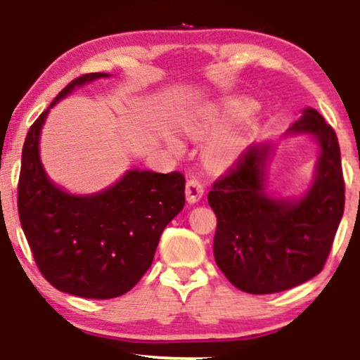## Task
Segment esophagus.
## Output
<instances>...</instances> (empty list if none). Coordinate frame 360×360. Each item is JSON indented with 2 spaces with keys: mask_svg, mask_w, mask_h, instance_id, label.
<instances>
[{
  "mask_svg": "<svg viewBox=\"0 0 360 360\" xmlns=\"http://www.w3.org/2000/svg\"><path fill=\"white\" fill-rule=\"evenodd\" d=\"M185 193H186V200H188V203H196V201L203 196L205 185L201 184V180L198 179V176L191 175L190 179L186 180Z\"/></svg>",
  "mask_w": 360,
  "mask_h": 360,
  "instance_id": "34e87169",
  "label": "esophagus"
}]
</instances>
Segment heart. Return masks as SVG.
<instances>
[{
  "label": "heart",
  "instance_id": "b5f03b06",
  "mask_svg": "<svg viewBox=\"0 0 360 360\" xmlns=\"http://www.w3.org/2000/svg\"><path fill=\"white\" fill-rule=\"evenodd\" d=\"M254 111V103L249 100H226L219 105H213L201 110L198 115L185 122V131L193 139H206L226 127L238 124L244 117H248ZM174 147L180 149V144L174 141ZM240 144L239 139L231 132H221L210 139L205 147V159L211 167L221 169L233 164L239 155Z\"/></svg>",
  "mask_w": 360,
  "mask_h": 360
}]
</instances>
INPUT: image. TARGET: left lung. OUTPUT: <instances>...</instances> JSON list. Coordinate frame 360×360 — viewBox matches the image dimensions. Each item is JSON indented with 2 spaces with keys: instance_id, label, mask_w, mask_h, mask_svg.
<instances>
[{
  "instance_id": "obj_1",
  "label": "left lung",
  "mask_w": 360,
  "mask_h": 360,
  "mask_svg": "<svg viewBox=\"0 0 360 360\" xmlns=\"http://www.w3.org/2000/svg\"><path fill=\"white\" fill-rule=\"evenodd\" d=\"M290 132H309L321 154L316 179L295 203L264 193L269 144L250 146L211 186L216 233L214 260L234 287L267 295L302 285L321 272L344 213L341 149L338 136L316 110L308 108Z\"/></svg>"
}]
</instances>
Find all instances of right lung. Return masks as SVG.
<instances>
[{
  "mask_svg": "<svg viewBox=\"0 0 360 360\" xmlns=\"http://www.w3.org/2000/svg\"><path fill=\"white\" fill-rule=\"evenodd\" d=\"M72 80L29 127L18 181V211L37 269L52 287L82 298L124 295L150 267L162 231L185 205V176L131 170L106 191L72 196L57 188L39 160V136L56 103L83 83Z\"/></svg>",
  "mask_w": 360,
  "mask_h": 360,
  "instance_id": "1",
  "label": "right lung"
}]
</instances>
